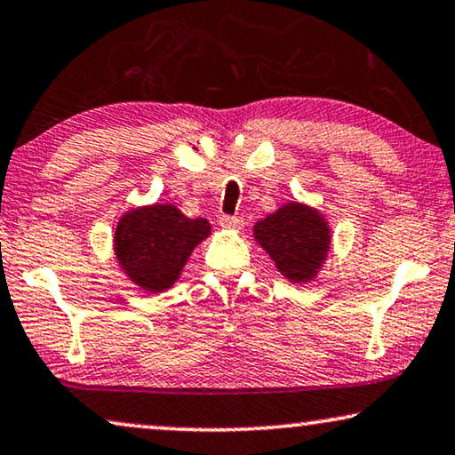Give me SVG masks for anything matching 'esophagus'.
Masks as SVG:
<instances>
[{
  "instance_id": "obj_1",
  "label": "esophagus",
  "mask_w": 455,
  "mask_h": 455,
  "mask_svg": "<svg viewBox=\"0 0 455 455\" xmlns=\"http://www.w3.org/2000/svg\"><path fill=\"white\" fill-rule=\"evenodd\" d=\"M220 227L230 228V230H241L243 228V219H241V216H220Z\"/></svg>"
}]
</instances>
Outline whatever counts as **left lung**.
<instances>
[{"mask_svg": "<svg viewBox=\"0 0 455 455\" xmlns=\"http://www.w3.org/2000/svg\"><path fill=\"white\" fill-rule=\"evenodd\" d=\"M253 233L278 270L292 283L315 278L330 251L328 222L317 210L297 202L286 204L278 212L259 220Z\"/></svg>", "mask_w": 455, "mask_h": 455, "instance_id": "left-lung-1", "label": "left lung"}]
</instances>
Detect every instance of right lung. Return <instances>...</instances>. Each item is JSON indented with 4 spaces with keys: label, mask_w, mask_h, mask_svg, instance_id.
I'll return each mask as SVG.
<instances>
[{
    "label": "right lung",
    "mask_w": 455,
    "mask_h": 455,
    "mask_svg": "<svg viewBox=\"0 0 455 455\" xmlns=\"http://www.w3.org/2000/svg\"><path fill=\"white\" fill-rule=\"evenodd\" d=\"M208 235V220L188 219L171 204H155L124 214L115 230V255L138 286L163 292L175 284L189 253Z\"/></svg>",
    "instance_id": "obj_1"
}]
</instances>
